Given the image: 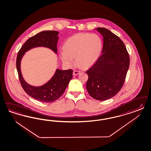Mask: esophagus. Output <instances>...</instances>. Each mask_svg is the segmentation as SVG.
Masks as SVG:
<instances>
[{"label": "esophagus", "instance_id": "esophagus-1", "mask_svg": "<svg viewBox=\"0 0 151 151\" xmlns=\"http://www.w3.org/2000/svg\"><path fill=\"white\" fill-rule=\"evenodd\" d=\"M80 73V71H79V70H74L73 71V76H77V75H78Z\"/></svg>", "mask_w": 151, "mask_h": 151}]
</instances>
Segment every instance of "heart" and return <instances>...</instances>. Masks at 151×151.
I'll list each match as a JSON object with an SVG mask.
<instances>
[{
  "instance_id": "b5f03b06",
  "label": "heart",
  "mask_w": 151,
  "mask_h": 151,
  "mask_svg": "<svg viewBox=\"0 0 151 151\" xmlns=\"http://www.w3.org/2000/svg\"><path fill=\"white\" fill-rule=\"evenodd\" d=\"M102 48V40L97 34H76L65 42L60 58L64 64L68 67L74 65L73 58H76L77 63L83 68H87L97 62Z\"/></svg>"
}]
</instances>
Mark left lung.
<instances>
[{
	"mask_svg": "<svg viewBox=\"0 0 151 151\" xmlns=\"http://www.w3.org/2000/svg\"><path fill=\"white\" fill-rule=\"evenodd\" d=\"M103 38L102 55L86 73V88L95 99L105 101L121 90L129 66V57L121 39L104 28H96Z\"/></svg>",
	"mask_w": 151,
	"mask_h": 151,
	"instance_id": "left-lung-1",
	"label": "left lung"
}]
</instances>
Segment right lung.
<instances>
[{"instance_id":"obj_1","label":"right lung","mask_w":151,"mask_h":151,"mask_svg":"<svg viewBox=\"0 0 151 151\" xmlns=\"http://www.w3.org/2000/svg\"><path fill=\"white\" fill-rule=\"evenodd\" d=\"M58 34L57 31L46 30L35 34L25 42L17 57L16 66L22 87L29 96L41 102H53L61 97L73 77V70L57 69L53 76L47 83L40 86H33L27 83L23 77L20 69L21 60L25 52L37 47L47 48L57 54Z\"/></svg>"}]
</instances>
